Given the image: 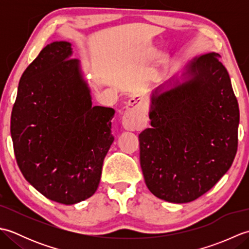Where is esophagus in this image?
<instances>
[{
    "mask_svg": "<svg viewBox=\"0 0 249 249\" xmlns=\"http://www.w3.org/2000/svg\"><path fill=\"white\" fill-rule=\"evenodd\" d=\"M122 124L126 130H142L146 125V111L141 102L130 98L122 118Z\"/></svg>",
    "mask_w": 249,
    "mask_h": 249,
    "instance_id": "esophagus-1",
    "label": "esophagus"
}]
</instances>
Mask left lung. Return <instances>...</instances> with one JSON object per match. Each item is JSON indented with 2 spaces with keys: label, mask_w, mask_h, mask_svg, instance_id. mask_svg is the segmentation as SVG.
<instances>
[{
  "label": "left lung",
  "mask_w": 249,
  "mask_h": 249,
  "mask_svg": "<svg viewBox=\"0 0 249 249\" xmlns=\"http://www.w3.org/2000/svg\"><path fill=\"white\" fill-rule=\"evenodd\" d=\"M218 53L193 60L190 79L152 96V128L139 135L140 165L150 192L187 203L229 170L237 150L240 110Z\"/></svg>",
  "instance_id": "1"
}]
</instances>
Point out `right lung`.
Segmentation results:
<instances>
[{
	"label": "right lung",
	"instance_id": "right-lung-1",
	"mask_svg": "<svg viewBox=\"0 0 249 249\" xmlns=\"http://www.w3.org/2000/svg\"><path fill=\"white\" fill-rule=\"evenodd\" d=\"M71 44L54 41L21 76L10 119L18 166L32 186L71 205L96 192L114 140L112 108L92 107Z\"/></svg>",
	"mask_w": 249,
	"mask_h": 249
}]
</instances>
